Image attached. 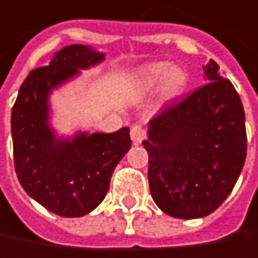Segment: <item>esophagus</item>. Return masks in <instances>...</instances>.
<instances>
[{
  "label": "esophagus",
  "mask_w": 258,
  "mask_h": 258,
  "mask_svg": "<svg viewBox=\"0 0 258 258\" xmlns=\"http://www.w3.org/2000/svg\"><path fill=\"white\" fill-rule=\"evenodd\" d=\"M131 138L135 144H140L145 140V129L141 124H134L131 127Z\"/></svg>",
  "instance_id": "obj_1"
}]
</instances>
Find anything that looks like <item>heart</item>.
<instances>
[{"mask_svg": "<svg viewBox=\"0 0 258 258\" xmlns=\"http://www.w3.org/2000/svg\"><path fill=\"white\" fill-rule=\"evenodd\" d=\"M162 81L163 93L168 98H174L184 92L187 86V74L178 67L171 68L168 63H154L144 71L141 79V87L144 90H153Z\"/></svg>", "mask_w": 258, "mask_h": 258, "instance_id": "1", "label": "heart"}]
</instances>
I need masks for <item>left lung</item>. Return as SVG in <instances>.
I'll return each mask as SVG.
<instances>
[{
  "label": "left lung",
  "mask_w": 258,
  "mask_h": 258,
  "mask_svg": "<svg viewBox=\"0 0 258 258\" xmlns=\"http://www.w3.org/2000/svg\"><path fill=\"white\" fill-rule=\"evenodd\" d=\"M202 87L168 102L150 120L148 182L156 205L175 218L217 210L233 190L246 157L241 98L220 67L204 65Z\"/></svg>",
  "instance_id": "1"
}]
</instances>
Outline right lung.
<instances>
[{
    "mask_svg": "<svg viewBox=\"0 0 258 258\" xmlns=\"http://www.w3.org/2000/svg\"><path fill=\"white\" fill-rule=\"evenodd\" d=\"M102 59L104 53L81 44L59 50L50 65L28 74L12 110L17 178L32 199L62 217L95 210L108 191L114 168L131 148L129 127L62 141L47 124L48 92Z\"/></svg>",
    "mask_w": 258,
    "mask_h": 258,
    "instance_id": "obj_1",
    "label": "right lung"
}]
</instances>
